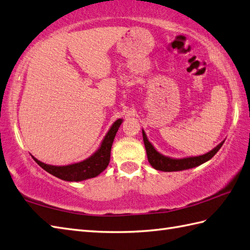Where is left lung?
<instances>
[{
    "label": "left lung",
    "mask_w": 250,
    "mask_h": 250,
    "mask_svg": "<svg viewBox=\"0 0 250 250\" xmlns=\"http://www.w3.org/2000/svg\"><path fill=\"white\" fill-rule=\"evenodd\" d=\"M143 138H144V144H145V148H146L149 163L151 164V166L155 168L156 170H162V171H179V170L189 169V168L204 164L205 162L211 160L213 156L217 153V151L222 148L224 144V142H222L217 147H215L213 150H211L210 152H208L204 155L177 160V159L167 158V156L162 155L156 151L152 145L148 141V138L146 134H145L144 131H143Z\"/></svg>",
    "instance_id": "obj_1"
}]
</instances>
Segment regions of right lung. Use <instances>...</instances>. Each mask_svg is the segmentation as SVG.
<instances>
[{"instance_id":"add662e5","label":"right lung","mask_w":250,"mask_h":250,"mask_svg":"<svg viewBox=\"0 0 250 250\" xmlns=\"http://www.w3.org/2000/svg\"><path fill=\"white\" fill-rule=\"evenodd\" d=\"M123 123V120H116L111 129L107 132V134L104 137L101 144V147L98 149V151L91 155L89 159H87L83 162H80L77 164L67 165V166H52L44 164L42 162L38 161L33 156L34 161L43 168L45 171H48L51 175H53L57 178L65 181H83L86 179L95 178L98 175L105 169L109 163L111 159V149L119 126Z\"/></svg>"}]
</instances>
